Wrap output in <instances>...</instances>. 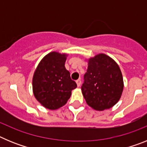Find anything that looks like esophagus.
I'll list each match as a JSON object with an SVG mask.
<instances>
[{"label":"esophagus","mask_w":147,"mask_h":147,"mask_svg":"<svg viewBox=\"0 0 147 147\" xmlns=\"http://www.w3.org/2000/svg\"><path fill=\"white\" fill-rule=\"evenodd\" d=\"M76 84H77V86L78 87H80V85H81V80H80V79H79V80H77L76 81Z\"/></svg>","instance_id":"esophagus-1"}]
</instances>
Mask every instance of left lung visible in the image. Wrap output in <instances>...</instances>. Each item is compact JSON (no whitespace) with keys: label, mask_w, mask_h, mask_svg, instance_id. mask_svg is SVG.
<instances>
[{"label":"left lung","mask_w":147,"mask_h":147,"mask_svg":"<svg viewBox=\"0 0 147 147\" xmlns=\"http://www.w3.org/2000/svg\"><path fill=\"white\" fill-rule=\"evenodd\" d=\"M124 84L119 65L101 54L89 59L82 92L87 104L96 110L112 107L121 96Z\"/></svg>","instance_id":"obj_1"}]
</instances>
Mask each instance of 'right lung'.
<instances>
[{
    "instance_id": "1",
    "label": "right lung",
    "mask_w": 147,
    "mask_h": 147,
    "mask_svg": "<svg viewBox=\"0 0 147 147\" xmlns=\"http://www.w3.org/2000/svg\"><path fill=\"white\" fill-rule=\"evenodd\" d=\"M65 54L50 53L41 60L34 74V95L49 110H56L65 105L71 90L77 87L65 67Z\"/></svg>"
}]
</instances>
